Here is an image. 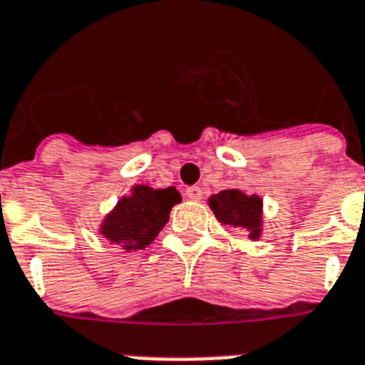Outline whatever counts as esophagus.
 <instances>
[{"mask_svg":"<svg viewBox=\"0 0 365 365\" xmlns=\"http://www.w3.org/2000/svg\"><path fill=\"white\" fill-rule=\"evenodd\" d=\"M186 197L192 202H200L202 200V188L200 186H188L186 188Z\"/></svg>","mask_w":365,"mask_h":365,"instance_id":"1","label":"esophagus"}]
</instances>
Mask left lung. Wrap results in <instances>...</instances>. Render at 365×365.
I'll list each match as a JSON object with an SVG mask.
<instances>
[{
  "label": "left lung",
  "instance_id": "1",
  "mask_svg": "<svg viewBox=\"0 0 365 365\" xmlns=\"http://www.w3.org/2000/svg\"><path fill=\"white\" fill-rule=\"evenodd\" d=\"M217 221L234 228H244L251 240H259L262 232V197L244 194L236 188L221 190L207 200Z\"/></svg>",
  "mask_w": 365,
  "mask_h": 365
}]
</instances>
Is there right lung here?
Here are the masks:
<instances>
[{"mask_svg":"<svg viewBox=\"0 0 365 365\" xmlns=\"http://www.w3.org/2000/svg\"><path fill=\"white\" fill-rule=\"evenodd\" d=\"M180 200L182 197L175 186H133L131 196L118 200L115 207L104 217L101 236L110 244L121 245L125 251L143 250L156 240L169 221L171 207Z\"/></svg>","mask_w":365,"mask_h":365,"instance_id":"right-lung-1","label":"right lung"}]
</instances>
